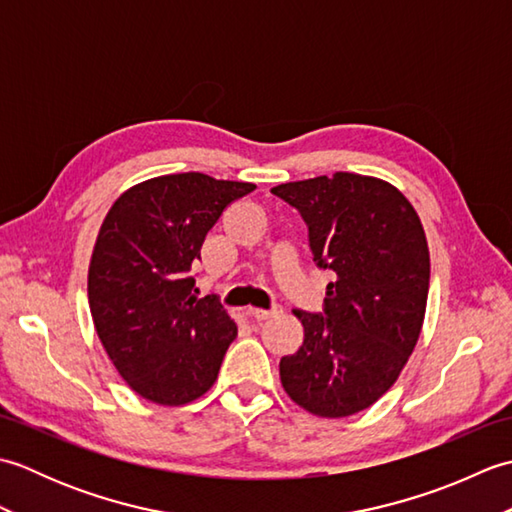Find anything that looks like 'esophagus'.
<instances>
[{"mask_svg":"<svg viewBox=\"0 0 512 512\" xmlns=\"http://www.w3.org/2000/svg\"><path fill=\"white\" fill-rule=\"evenodd\" d=\"M281 310L275 306V308H270V310H264V308H250L248 310V314L250 317H253L255 321H266V319H273V317H277Z\"/></svg>","mask_w":512,"mask_h":512,"instance_id":"1","label":"esophagus"}]
</instances>
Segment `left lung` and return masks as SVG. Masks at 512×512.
<instances>
[{"mask_svg": "<svg viewBox=\"0 0 512 512\" xmlns=\"http://www.w3.org/2000/svg\"><path fill=\"white\" fill-rule=\"evenodd\" d=\"M270 191L301 213L314 262L334 273L325 314L292 310L303 345L281 358V385L312 416H352L396 383L418 343L427 235L405 195L374 176L336 171Z\"/></svg>", "mask_w": 512, "mask_h": 512, "instance_id": "8db88e82", "label": "left lung"}]
</instances>
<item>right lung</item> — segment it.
I'll use <instances>...</instances> for the list:
<instances>
[{
  "label": "right lung",
  "instance_id": "add662e5",
  "mask_svg": "<svg viewBox=\"0 0 512 512\" xmlns=\"http://www.w3.org/2000/svg\"><path fill=\"white\" fill-rule=\"evenodd\" d=\"M255 184L171 173L134 184L107 211L92 250L88 299L107 356L138 396L178 407L206 394L237 325L195 297L191 266L206 233Z\"/></svg>",
  "mask_w": 512,
  "mask_h": 512
}]
</instances>
